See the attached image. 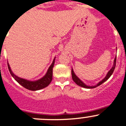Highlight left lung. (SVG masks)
Masks as SVG:
<instances>
[{"instance_id": "8db88e82", "label": "left lung", "mask_w": 126, "mask_h": 126, "mask_svg": "<svg viewBox=\"0 0 126 126\" xmlns=\"http://www.w3.org/2000/svg\"><path fill=\"white\" fill-rule=\"evenodd\" d=\"M116 57H115V58H114V64H113V67H112L111 69H110V70L108 71V73H107V75L106 76L105 78H104V79H103L102 80H101L100 82H98V84H97L96 85H94V86H87V85H85L84 83H83L81 81V80H80V79H79V78H78V77L76 76V74H74V71H73V69H71V74H72V79H73V81L74 82L76 83V84H77V85H79V86L80 87H84V88H87V89H92V88H95L96 87L98 86V85H101L102 84H103L104 82H105L106 80H108V79L110 78V77L111 76V74H113V71H114V69H115V67H116Z\"/></svg>"}]
</instances>
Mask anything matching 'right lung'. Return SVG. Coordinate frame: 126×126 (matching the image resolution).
<instances>
[{"mask_svg":"<svg viewBox=\"0 0 126 126\" xmlns=\"http://www.w3.org/2000/svg\"><path fill=\"white\" fill-rule=\"evenodd\" d=\"M55 60V59L54 58L52 64H51L50 66L48 68V71H47L46 75H45L43 78H41V79H39V80H36V81H30V80H26V79H22V78H19V77L15 76L13 73H12V71H11L9 64L8 63V70H9L10 73L11 75L13 76V78H14L20 85H21L22 86L24 87V88L30 90H40V89H44V88L48 86L50 84V83L52 82V75H53V66H54Z\"/></svg>","mask_w":126,"mask_h":126,"instance_id":"obj_1","label":"right lung"}]
</instances>
